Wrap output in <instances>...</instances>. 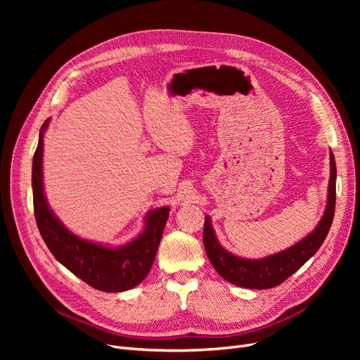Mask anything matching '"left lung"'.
<instances>
[{
	"mask_svg": "<svg viewBox=\"0 0 360 360\" xmlns=\"http://www.w3.org/2000/svg\"><path fill=\"white\" fill-rule=\"evenodd\" d=\"M335 160L333 151H330L327 205L316 228L292 247L259 259L242 258L224 250L213 229L212 217L205 216L202 242L207 257L216 271L226 281L245 289H271L296 273L312 255H315L328 235L335 210Z\"/></svg>",
	"mask_w": 360,
	"mask_h": 360,
	"instance_id": "left-lung-1",
	"label": "left lung"
}]
</instances>
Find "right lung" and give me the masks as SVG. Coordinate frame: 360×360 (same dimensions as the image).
I'll return each mask as SVG.
<instances>
[{"label":"right lung","mask_w":360,"mask_h":360,"mask_svg":"<svg viewBox=\"0 0 360 360\" xmlns=\"http://www.w3.org/2000/svg\"><path fill=\"white\" fill-rule=\"evenodd\" d=\"M49 121L41 128L32 165L33 209L42 239L52 255L89 286L110 293L136 288L153 266L170 209L165 205L147 212L143 232L120 247L87 240L68 231L44 193V136Z\"/></svg>","instance_id":"obj_1"}]
</instances>
